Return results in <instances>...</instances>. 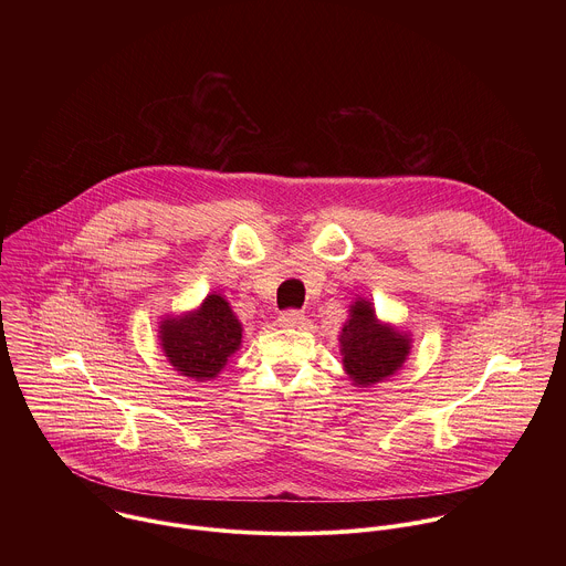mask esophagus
Segmentation results:
<instances>
[{"instance_id":"esophagus-1","label":"esophagus","mask_w":566,"mask_h":566,"mask_svg":"<svg viewBox=\"0 0 566 566\" xmlns=\"http://www.w3.org/2000/svg\"><path fill=\"white\" fill-rule=\"evenodd\" d=\"M279 324L285 326V328H298V326L305 324V316H303L301 312L290 310V312H283V314L279 316Z\"/></svg>"}]
</instances>
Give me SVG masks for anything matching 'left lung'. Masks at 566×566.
<instances>
[{
    "label": "left lung",
    "mask_w": 566,
    "mask_h": 566,
    "mask_svg": "<svg viewBox=\"0 0 566 566\" xmlns=\"http://www.w3.org/2000/svg\"><path fill=\"white\" fill-rule=\"evenodd\" d=\"M344 373L355 388H373L397 375L411 353V335L399 326L381 323L375 305L357 298L339 331Z\"/></svg>",
    "instance_id": "left-lung-1"
}]
</instances>
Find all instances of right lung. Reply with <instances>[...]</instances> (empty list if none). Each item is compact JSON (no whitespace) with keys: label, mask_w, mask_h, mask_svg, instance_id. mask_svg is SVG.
Segmentation results:
<instances>
[{"label":"right lung","mask_w":566,"mask_h":566,"mask_svg":"<svg viewBox=\"0 0 566 566\" xmlns=\"http://www.w3.org/2000/svg\"><path fill=\"white\" fill-rule=\"evenodd\" d=\"M242 331L231 303L220 292H211L196 310L163 316L157 337L178 375L211 381L240 350Z\"/></svg>","instance_id":"obj_1"}]
</instances>
